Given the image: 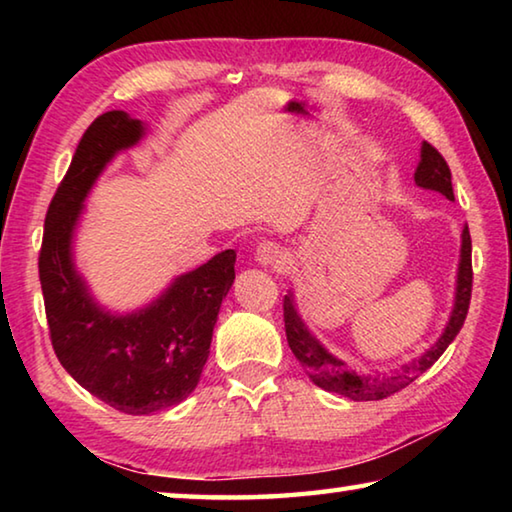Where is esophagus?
I'll use <instances>...</instances> for the list:
<instances>
[{"instance_id":"obj_1","label":"esophagus","mask_w":512,"mask_h":512,"mask_svg":"<svg viewBox=\"0 0 512 512\" xmlns=\"http://www.w3.org/2000/svg\"><path fill=\"white\" fill-rule=\"evenodd\" d=\"M255 259L262 266H275V268H282L287 264V253H284L282 246L273 244V241H262L255 248Z\"/></svg>"}]
</instances>
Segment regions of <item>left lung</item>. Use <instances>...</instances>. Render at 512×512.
<instances>
[{
    "label": "left lung",
    "instance_id": "1",
    "mask_svg": "<svg viewBox=\"0 0 512 512\" xmlns=\"http://www.w3.org/2000/svg\"><path fill=\"white\" fill-rule=\"evenodd\" d=\"M415 185L422 189H431V192L443 194L449 201H454L452 189V171H449L447 162L431 144L422 142L420 149V162L418 169L413 173ZM470 296H472V239L467 225L461 235V259H458L456 271V291H454V307L449 314L447 325L438 341L424 350L420 357L402 363L400 368L393 370L391 375H359L348 368V363L334 357L323 343H320L309 327L302 320L300 311L296 307V298L293 291L284 296V327H287V341L291 352L302 363V368L314 381L318 388L327 393H336L343 397H350L354 402H370V400H384V397L402 391L409 384H413L422 372H427L433 363L440 359L449 343L456 339L465 323L467 309H470Z\"/></svg>",
    "mask_w": 512,
    "mask_h": 512
}]
</instances>
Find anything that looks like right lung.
Here are the masks:
<instances>
[{"label":"right lung","mask_w":512,"mask_h":512,"mask_svg":"<svg viewBox=\"0 0 512 512\" xmlns=\"http://www.w3.org/2000/svg\"><path fill=\"white\" fill-rule=\"evenodd\" d=\"M144 135V121L124 110L92 121L47 210L38 262L58 361L85 391L128 415L160 413L192 395L210 357L221 302L235 282L237 259L232 248L223 250L126 314L94 298L74 262L85 198L108 164Z\"/></svg>","instance_id":"add662e5"}]
</instances>
